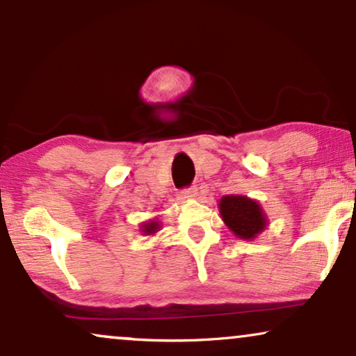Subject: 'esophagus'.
Returning <instances> with one entry per match:
<instances>
[{
  "label": "esophagus",
  "mask_w": 356,
  "mask_h": 356,
  "mask_svg": "<svg viewBox=\"0 0 356 356\" xmlns=\"http://www.w3.org/2000/svg\"><path fill=\"white\" fill-rule=\"evenodd\" d=\"M181 196L184 199H193L197 196V188L196 186H189V188H184L181 189Z\"/></svg>",
  "instance_id": "obj_1"
}]
</instances>
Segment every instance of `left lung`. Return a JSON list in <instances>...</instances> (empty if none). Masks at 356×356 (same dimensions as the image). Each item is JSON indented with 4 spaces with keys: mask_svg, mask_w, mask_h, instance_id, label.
Wrapping results in <instances>:
<instances>
[{
    "mask_svg": "<svg viewBox=\"0 0 356 356\" xmlns=\"http://www.w3.org/2000/svg\"><path fill=\"white\" fill-rule=\"evenodd\" d=\"M220 216L227 227L243 240H251L266 227V217L259 204L246 196L222 197Z\"/></svg>",
    "mask_w": 356,
    "mask_h": 356,
    "instance_id": "obj_1",
    "label": "left lung"
}]
</instances>
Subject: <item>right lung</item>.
<instances>
[{"label": "right lung", "mask_w": 356, "mask_h": 356, "mask_svg": "<svg viewBox=\"0 0 356 356\" xmlns=\"http://www.w3.org/2000/svg\"><path fill=\"white\" fill-rule=\"evenodd\" d=\"M159 230V225H157V222H149V223H145L144 225V233H147V235H152V233H155Z\"/></svg>", "instance_id": "1"}]
</instances>
